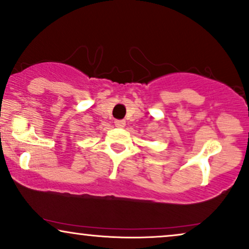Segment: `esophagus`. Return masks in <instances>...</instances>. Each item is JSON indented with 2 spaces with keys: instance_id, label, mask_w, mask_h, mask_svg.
<instances>
[{
  "instance_id": "esophagus-1",
  "label": "esophagus",
  "mask_w": 249,
  "mask_h": 249,
  "mask_svg": "<svg viewBox=\"0 0 249 249\" xmlns=\"http://www.w3.org/2000/svg\"><path fill=\"white\" fill-rule=\"evenodd\" d=\"M114 124H115V127H118V128H124L125 125V121L124 120H115Z\"/></svg>"
}]
</instances>
